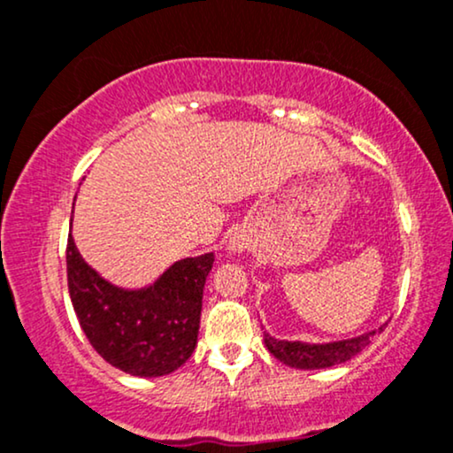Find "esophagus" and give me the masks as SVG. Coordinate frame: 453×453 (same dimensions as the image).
<instances>
[{"mask_svg": "<svg viewBox=\"0 0 453 453\" xmlns=\"http://www.w3.org/2000/svg\"><path fill=\"white\" fill-rule=\"evenodd\" d=\"M231 248H233V250H242V246H239V243H237V242H235V243H233V246H231Z\"/></svg>", "mask_w": 453, "mask_h": 453, "instance_id": "obj_1", "label": "esophagus"}]
</instances>
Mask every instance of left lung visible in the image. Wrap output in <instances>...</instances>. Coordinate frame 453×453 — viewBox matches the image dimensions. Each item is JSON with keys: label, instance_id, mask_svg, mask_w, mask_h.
Here are the masks:
<instances>
[{"label": "left lung", "instance_id": "1", "mask_svg": "<svg viewBox=\"0 0 453 453\" xmlns=\"http://www.w3.org/2000/svg\"><path fill=\"white\" fill-rule=\"evenodd\" d=\"M386 328L380 326L377 331L365 333L360 337L343 339V342L331 343H303V342H281L265 333V345L280 363L292 366V369H328V366L348 363L356 354H360L375 333Z\"/></svg>", "mask_w": 453, "mask_h": 453}]
</instances>
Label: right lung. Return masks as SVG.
<instances>
[{
	"instance_id": "right-lung-1",
	"label": "right lung",
	"mask_w": 453,
	"mask_h": 453,
	"mask_svg": "<svg viewBox=\"0 0 453 453\" xmlns=\"http://www.w3.org/2000/svg\"><path fill=\"white\" fill-rule=\"evenodd\" d=\"M211 265V252L182 258L146 288L125 290L90 269L67 239V286L80 326L105 363L135 377L173 373L195 352Z\"/></svg>"
}]
</instances>
